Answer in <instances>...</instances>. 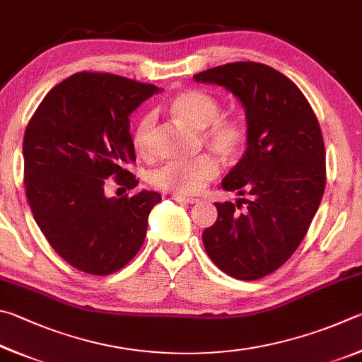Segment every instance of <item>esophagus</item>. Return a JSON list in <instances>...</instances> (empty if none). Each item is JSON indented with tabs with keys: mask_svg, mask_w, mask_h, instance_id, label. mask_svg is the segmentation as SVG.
Instances as JSON below:
<instances>
[{
	"mask_svg": "<svg viewBox=\"0 0 362 362\" xmlns=\"http://www.w3.org/2000/svg\"><path fill=\"white\" fill-rule=\"evenodd\" d=\"M173 200L177 202V204H186V205H192V204H199V199L194 197H185V195H173Z\"/></svg>",
	"mask_w": 362,
	"mask_h": 362,
	"instance_id": "34e87169",
	"label": "esophagus"
}]
</instances>
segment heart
I'll list each match as a JSON object with an SVG mask.
<instances>
[{"instance_id":"obj_1","label":"heart","mask_w":362,"mask_h":362,"mask_svg":"<svg viewBox=\"0 0 362 362\" xmlns=\"http://www.w3.org/2000/svg\"><path fill=\"white\" fill-rule=\"evenodd\" d=\"M170 112L195 130H204L205 146L223 158H233L245 144L242 122L221 116L219 101L204 90L189 88L176 93L170 101ZM156 116L139 117L133 127L132 144L139 156H148L154 135ZM218 175V163L210 156H200L189 162L168 163L151 175V185L171 194H199L208 181Z\"/></svg>"}]
</instances>
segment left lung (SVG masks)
<instances>
[{
    "label": "left lung",
    "instance_id": "obj_1",
    "mask_svg": "<svg viewBox=\"0 0 362 362\" xmlns=\"http://www.w3.org/2000/svg\"><path fill=\"white\" fill-rule=\"evenodd\" d=\"M194 79L235 95L248 127L245 154L223 180L226 191L248 195L240 199L248 206L214 204L218 219L202 240L224 274L259 280L293 256L318 211L326 186L318 119L299 87L262 63H226Z\"/></svg>",
    "mask_w": 362,
    "mask_h": 362
}]
</instances>
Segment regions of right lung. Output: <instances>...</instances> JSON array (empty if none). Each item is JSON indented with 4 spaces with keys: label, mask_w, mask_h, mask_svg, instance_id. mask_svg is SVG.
Wrapping results in <instances>:
<instances>
[{
    "label": "right lung",
    "mask_w": 362,
    "mask_h": 362,
    "mask_svg": "<svg viewBox=\"0 0 362 362\" xmlns=\"http://www.w3.org/2000/svg\"><path fill=\"white\" fill-rule=\"evenodd\" d=\"M162 88L110 73H76L50 90L23 136V182L36 224L57 255L90 275H111L144 242L160 194L106 197L105 182L135 189L130 114Z\"/></svg>",
    "instance_id": "add662e5"
}]
</instances>
